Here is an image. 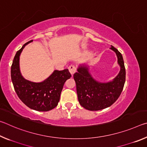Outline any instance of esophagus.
Masks as SVG:
<instances>
[{
	"label": "esophagus",
	"instance_id": "obj_1",
	"mask_svg": "<svg viewBox=\"0 0 147 147\" xmlns=\"http://www.w3.org/2000/svg\"><path fill=\"white\" fill-rule=\"evenodd\" d=\"M69 71L70 72V73L73 75V74L75 73L76 71V68L74 65H70L69 67Z\"/></svg>",
	"mask_w": 147,
	"mask_h": 147
}]
</instances>
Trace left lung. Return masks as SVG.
<instances>
[{
  "label": "left lung",
  "instance_id": "1",
  "mask_svg": "<svg viewBox=\"0 0 147 147\" xmlns=\"http://www.w3.org/2000/svg\"><path fill=\"white\" fill-rule=\"evenodd\" d=\"M117 57L120 71L112 80L101 82L94 79L89 72V66L86 63L78 65L74 74L76 85L78 99L80 105L90 111H98L108 108L117 100L125 83L126 71L122 54L117 49L111 46Z\"/></svg>",
  "mask_w": 147,
  "mask_h": 147
}]
</instances>
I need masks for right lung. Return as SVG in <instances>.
<instances>
[{
	"instance_id": "right-lung-1",
	"label": "right lung",
	"mask_w": 147,
	"mask_h": 147,
	"mask_svg": "<svg viewBox=\"0 0 147 147\" xmlns=\"http://www.w3.org/2000/svg\"><path fill=\"white\" fill-rule=\"evenodd\" d=\"M33 40L27 42L17 52L11 67V78L15 91L21 101L28 108L39 111H47L58 106L65 82L71 74L67 69L54 70L41 82L28 80L22 76L19 59L23 49Z\"/></svg>"
}]
</instances>
